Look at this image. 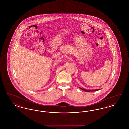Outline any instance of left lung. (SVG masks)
I'll use <instances>...</instances> for the list:
<instances>
[{"label": "left lung", "instance_id": "1", "mask_svg": "<svg viewBox=\"0 0 129 129\" xmlns=\"http://www.w3.org/2000/svg\"><path fill=\"white\" fill-rule=\"evenodd\" d=\"M80 89H82V90H84V91H86V92H90V91H98L99 90V89H96V90H86V89H84V88H80Z\"/></svg>", "mask_w": 129, "mask_h": 129}]
</instances>
